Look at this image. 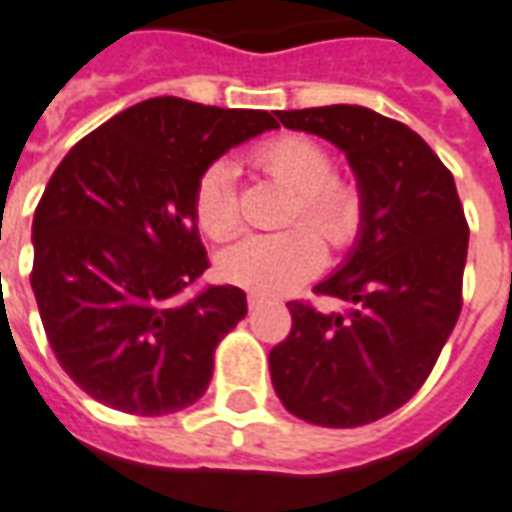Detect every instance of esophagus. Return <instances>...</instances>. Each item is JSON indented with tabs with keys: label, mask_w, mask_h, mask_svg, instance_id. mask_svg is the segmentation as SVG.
Returning <instances> with one entry per match:
<instances>
[{
	"label": "esophagus",
	"mask_w": 512,
	"mask_h": 512,
	"mask_svg": "<svg viewBox=\"0 0 512 512\" xmlns=\"http://www.w3.org/2000/svg\"><path fill=\"white\" fill-rule=\"evenodd\" d=\"M246 304H249V312H255V309H260V306L268 304V298H263L260 293H249V298H246Z\"/></svg>",
	"instance_id": "obj_1"
}]
</instances>
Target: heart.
<instances>
[{
	"instance_id": "b5f03b06",
	"label": "heart",
	"mask_w": 512,
	"mask_h": 512,
	"mask_svg": "<svg viewBox=\"0 0 512 512\" xmlns=\"http://www.w3.org/2000/svg\"><path fill=\"white\" fill-rule=\"evenodd\" d=\"M249 165L276 184L293 189L282 222L287 230L246 236L227 246L219 271L227 282L260 295H279L320 271L323 242L342 252L363 230V192L347 176L331 173L328 151L304 135H279L249 154ZM195 219L208 238H230L241 227L233 168L211 162L195 187Z\"/></svg>"
}]
</instances>
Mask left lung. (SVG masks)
I'll return each mask as SVG.
<instances>
[{"label": "left lung", "mask_w": 512, "mask_h": 512, "mask_svg": "<svg viewBox=\"0 0 512 512\" xmlns=\"http://www.w3.org/2000/svg\"><path fill=\"white\" fill-rule=\"evenodd\" d=\"M290 130L331 140L363 192V230L339 271L314 287L352 304L290 301L293 328L268 355L276 396L295 418L355 429L407 404L461 314L469 225L456 181L407 124L361 105L276 111Z\"/></svg>", "instance_id": "1"}]
</instances>
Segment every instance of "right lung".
Wrapping results in <instances>:
<instances>
[{"mask_svg":"<svg viewBox=\"0 0 512 512\" xmlns=\"http://www.w3.org/2000/svg\"><path fill=\"white\" fill-rule=\"evenodd\" d=\"M279 127L268 111L154 97L116 113L59 162L32 222V282L70 380L105 407L157 418L208 391L214 350L246 317L244 290L208 287L200 173Z\"/></svg>","mask_w":512,"mask_h":512,"instance_id":"add662e5","label":"right lung"}]
</instances>
